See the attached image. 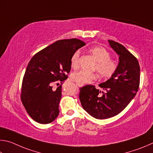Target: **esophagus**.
<instances>
[{"mask_svg": "<svg viewBox=\"0 0 153 153\" xmlns=\"http://www.w3.org/2000/svg\"><path fill=\"white\" fill-rule=\"evenodd\" d=\"M80 87H82V86H80Z\"/></svg>", "mask_w": 153, "mask_h": 153, "instance_id": "34e87169", "label": "esophagus"}]
</instances>
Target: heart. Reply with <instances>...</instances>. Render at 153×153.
<instances>
[{"instance_id": "b5f03b06", "label": "heart", "mask_w": 153, "mask_h": 153, "mask_svg": "<svg viewBox=\"0 0 153 153\" xmlns=\"http://www.w3.org/2000/svg\"><path fill=\"white\" fill-rule=\"evenodd\" d=\"M89 52L97 62L95 66V70H97L101 76L104 78H109L115 73L117 66L116 62L110 58V53L105 48L101 46L93 47L89 50ZM79 56L80 53L79 51H76L71 57V65L72 68H78ZM97 78V76L96 74L90 73L85 71L74 72L71 76L72 81L79 85L89 84Z\"/></svg>"}]
</instances>
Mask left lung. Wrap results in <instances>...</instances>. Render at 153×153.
<instances>
[{
	"mask_svg": "<svg viewBox=\"0 0 153 153\" xmlns=\"http://www.w3.org/2000/svg\"><path fill=\"white\" fill-rule=\"evenodd\" d=\"M109 45L119 55V64L115 73L108 81L99 85L105 91L93 85L80 88L79 99L82 108L96 119L104 120L122 111L134 97L140 85L138 61L124 45L108 40Z\"/></svg>",
	"mask_w": 153,
	"mask_h": 153,
	"instance_id": "obj_1",
	"label": "left lung"
}]
</instances>
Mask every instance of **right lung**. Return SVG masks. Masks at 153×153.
Returning a JSON list of instances; mask_svg holds the SVG:
<instances>
[{
	"mask_svg": "<svg viewBox=\"0 0 153 153\" xmlns=\"http://www.w3.org/2000/svg\"><path fill=\"white\" fill-rule=\"evenodd\" d=\"M85 43L78 39H61L36 53L29 61L23 79L21 100L27 112L39 124L53 122L59 114L62 85L68 78L71 59ZM58 85L59 83H57Z\"/></svg>",
	"mask_w": 153,
	"mask_h": 153,
	"instance_id": "add662e5",
	"label": "right lung"
}]
</instances>
